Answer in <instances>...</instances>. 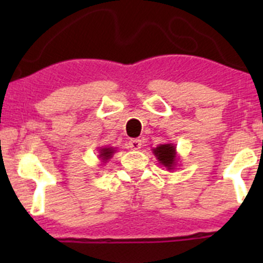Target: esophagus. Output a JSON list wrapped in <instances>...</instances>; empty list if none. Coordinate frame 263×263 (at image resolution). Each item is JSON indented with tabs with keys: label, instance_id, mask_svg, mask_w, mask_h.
Segmentation results:
<instances>
[{
	"label": "esophagus",
	"instance_id": "esophagus-1",
	"mask_svg": "<svg viewBox=\"0 0 263 263\" xmlns=\"http://www.w3.org/2000/svg\"><path fill=\"white\" fill-rule=\"evenodd\" d=\"M129 147H131L132 149H140L142 147V143H141V140L140 138H131L128 142Z\"/></svg>",
	"mask_w": 263,
	"mask_h": 263
}]
</instances>
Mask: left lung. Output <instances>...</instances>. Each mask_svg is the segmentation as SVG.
I'll use <instances>...</instances> for the list:
<instances>
[{
    "instance_id": "obj_1",
    "label": "left lung",
    "mask_w": 263,
    "mask_h": 263,
    "mask_svg": "<svg viewBox=\"0 0 263 263\" xmlns=\"http://www.w3.org/2000/svg\"><path fill=\"white\" fill-rule=\"evenodd\" d=\"M155 155L164 167L173 170L176 164V148L172 144H161L155 149Z\"/></svg>"
}]
</instances>
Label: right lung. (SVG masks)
Returning <instances> with one entry per match:
<instances>
[{
  "instance_id": "1",
  "label": "right lung",
  "mask_w": 263,
  "mask_h": 263,
  "mask_svg": "<svg viewBox=\"0 0 263 263\" xmlns=\"http://www.w3.org/2000/svg\"><path fill=\"white\" fill-rule=\"evenodd\" d=\"M114 153V148H102L100 151V157L102 158V161H107L112 157Z\"/></svg>"
}]
</instances>
